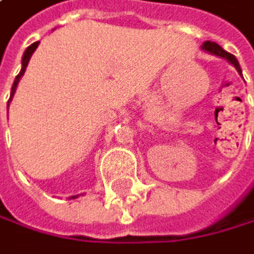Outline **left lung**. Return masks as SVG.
I'll list each match as a JSON object with an SVG mask.
<instances>
[{"label":"left lung","mask_w":254,"mask_h":254,"mask_svg":"<svg viewBox=\"0 0 254 254\" xmlns=\"http://www.w3.org/2000/svg\"><path fill=\"white\" fill-rule=\"evenodd\" d=\"M203 50H206V51H209V53H212V54H215V56H220V58H225L228 62H231L234 67H236V70L239 71L241 74H242V70H241V65H239V62H237V59L234 58L233 54H230V53H226L220 45H217L215 42H204L203 43Z\"/></svg>","instance_id":"8db88e82"}]
</instances>
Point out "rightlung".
I'll use <instances>...</instances> for the list:
<instances>
[{"label":"right lung","mask_w":254,"mask_h":254,"mask_svg":"<svg viewBox=\"0 0 254 254\" xmlns=\"http://www.w3.org/2000/svg\"><path fill=\"white\" fill-rule=\"evenodd\" d=\"M39 47V42H35V43H32L31 47H28V50L24 51V56H23V67H21V70H20V73L17 74V78H15V81H13V84H12V92H10V98H9V101L12 100V96H13V93H15V89H17V84H18V81H20V78L24 74V70H26V67H28V62H29V59H31V56H32V53L35 51V48Z\"/></svg>","instance_id":"obj_1"}]
</instances>
